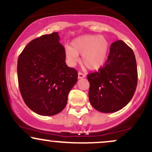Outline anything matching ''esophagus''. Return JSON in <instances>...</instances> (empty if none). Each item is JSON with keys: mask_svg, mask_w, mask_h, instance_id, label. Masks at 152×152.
<instances>
[{"mask_svg": "<svg viewBox=\"0 0 152 152\" xmlns=\"http://www.w3.org/2000/svg\"><path fill=\"white\" fill-rule=\"evenodd\" d=\"M85 74L84 73H81V72H79L78 73V79H83V78H85Z\"/></svg>", "mask_w": 152, "mask_h": 152, "instance_id": "1", "label": "esophagus"}]
</instances>
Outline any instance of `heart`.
Segmentation results:
<instances>
[{
	"instance_id": "b5f03b06",
	"label": "heart",
	"mask_w": 152,
	"mask_h": 152,
	"mask_svg": "<svg viewBox=\"0 0 152 152\" xmlns=\"http://www.w3.org/2000/svg\"><path fill=\"white\" fill-rule=\"evenodd\" d=\"M109 42L99 35L80 36L71 42V47L66 49V58L70 66H74L81 55V63L89 70H97L105 63Z\"/></svg>"
}]
</instances>
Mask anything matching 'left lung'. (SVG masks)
<instances>
[{"instance_id": "8db88e82", "label": "left lung", "mask_w": 152, "mask_h": 152, "mask_svg": "<svg viewBox=\"0 0 152 152\" xmlns=\"http://www.w3.org/2000/svg\"><path fill=\"white\" fill-rule=\"evenodd\" d=\"M89 99L96 110L115 113L132 99L138 81L133 50L122 40L112 43L107 60L98 71L87 75Z\"/></svg>"}]
</instances>
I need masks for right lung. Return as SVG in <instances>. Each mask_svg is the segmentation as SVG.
I'll list each match as a JSON object with an SVG mask.
<instances>
[{
    "label": "right lung",
    "instance_id": "obj_1",
    "mask_svg": "<svg viewBox=\"0 0 152 152\" xmlns=\"http://www.w3.org/2000/svg\"><path fill=\"white\" fill-rule=\"evenodd\" d=\"M58 32L31 40L20 54L17 75L25 104L37 114L55 115L65 108L78 72L68 67Z\"/></svg>",
    "mask_w": 152,
    "mask_h": 152
}]
</instances>
